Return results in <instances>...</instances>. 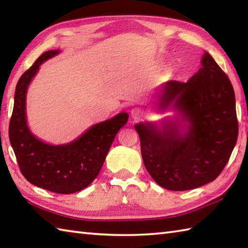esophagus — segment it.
<instances>
[{
  "label": "esophagus",
  "mask_w": 248,
  "mask_h": 248,
  "mask_svg": "<svg viewBox=\"0 0 248 248\" xmlns=\"http://www.w3.org/2000/svg\"><path fill=\"white\" fill-rule=\"evenodd\" d=\"M143 115H144L143 109L140 108H134L131 109V116H132V118L135 119V120H138L140 117H143Z\"/></svg>",
  "instance_id": "1"
}]
</instances>
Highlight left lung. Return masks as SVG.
Instances as JSON below:
<instances>
[{
	"label": "left lung",
	"mask_w": 248,
	"mask_h": 248,
	"mask_svg": "<svg viewBox=\"0 0 248 248\" xmlns=\"http://www.w3.org/2000/svg\"><path fill=\"white\" fill-rule=\"evenodd\" d=\"M202 67L186 83L168 81L157 94V108L173 105L182 124L165 121L135 125L141 156L154 180L170 191H187L215 180L229 161L239 127L234 91L227 75L205 52Z\"/></svg>",
	"instance_id": "obj_1"
}]
</instances>
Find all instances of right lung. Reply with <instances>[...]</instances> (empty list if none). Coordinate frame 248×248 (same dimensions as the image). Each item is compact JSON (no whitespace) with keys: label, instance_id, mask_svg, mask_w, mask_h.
Returning <instances> with one entry per match:
<instances>
[{"label":"right lung","instance_id":"right-lung-1","mask_svg":"<svg viewBox=\"0 0 248 248\" xmlns=\"http://www.w3.org/2000/svg\"><path fill=\"white\" fill-rule=\"evenodd\" d=\"M60 50L46 51L36 60L17 83L9 140L24 178L36 186L59 194H72L87 187L101 170L116 134L129 115L120 113L93 124L78 140L66 145H49L31 133L26 124V91L40 64Z\"/></svg>","mask_w":248,"mask_h":248}]
</instances>
